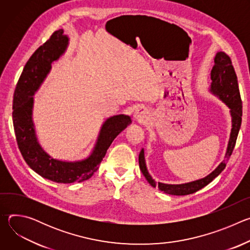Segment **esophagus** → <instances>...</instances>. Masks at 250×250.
<instances>
[{"label": "esophagus", "instance_id": "34e87169", "mask_svg": "<svg viewBox=\"0 0 250 250\" xmlns=\"http://www.w3.org/2000/svg\"><path fill=\"white\" fill-rule=\"evenodd\" d=\"M134 119L135 121H137L138 123H144L146 121V112L140 109V110H137L135 113H134Z\"/></svg>", "mask_w": 250, "mask_h": 250}]
</instances>
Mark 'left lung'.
<instances>
[{
    "label": "left lung",
    "mask_w": 250,
    "mask_h": 250,
    "mask_svg": "<svg viewBox=\"0 0 250 250\" xmlns=\"http://www.w3.org/2000/svg\"><path fill=\"white\" fill-rule=\"evenodd\" d=\"M210 79H211L210 91L213 94L219 96L220 99L223 100L229 105V108L230 109V115L232 118V128L230 132V138L229 141L228 150L226 153V160H224L215 171L211 172L208 176L203 178L201 180H197L191 183L181 184V185H169V184H163L159 182L158 184H156L146 169V160H145V151H144V148H142L138 155L139 168L142 174L145 175L146 180L152 187L158 186V189L166 194L184 196V195L193 194L199 191L200 189L204 188L205 186H207L208 183H210L213 179H215L217 176H219L220 173L226 168L227 162L229 161L233 151V148L235 146L237 134L241 125L242 102L240 98L235 71L232 66L231 59L227 53L222 51L217 53L215 57V65L212 66V69L210 71Z\"/></svg>",
    "instance_id": "8db88e82"
}]
</instances>
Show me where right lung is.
<instances>
[{
    "mask_svg": "<svg viewBox=\"0 0 250 250\" xmlns=\"http://www.w3.org/2000/svg\"><path fill=\"white\" fill-rule=\"evenodd\" d=\"M68 44L63 29L54 31L26 62L16 86L13 101V123L19 149L26 164L42 177L56 183L83 182L98 170L106 150L117 135L129 124L130 118L119 115L110 118L101 129L93 153L79 162H63L46 154L35 137L31 121L34 92L39 89L51 68Z\"/></svg>",
    "mask_w": 250,
    "mask_h": 250,
    "instance_id": "1",
    "label": "right lung"
}]
</instances>
